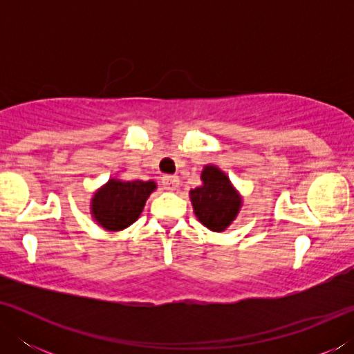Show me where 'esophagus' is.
Wrapping results in <instances>:
<instances>
[{
    "label": "esophagus",
    "instance_id": "esophagus-1",
    "mask_svg": "<svg viewBox=\"0 0 354 354\" xmlns=\"http://www.w3.org/2000/svg\"><path fill=\"white\" fill-rule=\"evenodd\" d=\"M178 177L177 176H164L162 177V185L164 188H167V190H176L178 187Z\"/></svg>",
    "mask_w": 354,
    "mask_h": 354
}]
</instances>
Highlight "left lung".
I'll list each match as a JSON object with an SVG mask.
<instances>
[{
    "label": "left lung",
    "instance_id": "1",
    "mask_svg": "<svg viewBox=\"0 0 354 354\" xmlns=\"http://www.w3.org/2000/svg\"><path fill=\"white\" fill-rule=\"evenodd\" d=\"M203 185L190 190L193 212L212 232H224L239 216L241 195L217 166L207 164L201 172Z\"/></svg>",
    "mask_w": 354,
    "mask_h": 354
}]
</instances>
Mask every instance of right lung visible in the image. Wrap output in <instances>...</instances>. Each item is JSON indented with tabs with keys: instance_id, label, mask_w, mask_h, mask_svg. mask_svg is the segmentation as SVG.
I'll return each instance as SVG.
<instances>
[{
	"instance_id": "obj_1",
	"label": "right lung",
	"mask_w": 354,
	"mask_h": 354,
	"mask_svg": "<svg viewBox=\"0 0 354 354\" xmlns=\"http://www.w3.org/2000/svg\"><path fill=\"white\" fill-rule=\"evenodd\" d=\"M154 180H120L109 178L93 193L91 217L108 232L127 229L142 214L148 196L156 190Z\"/></svg>"
}]
</instances>
